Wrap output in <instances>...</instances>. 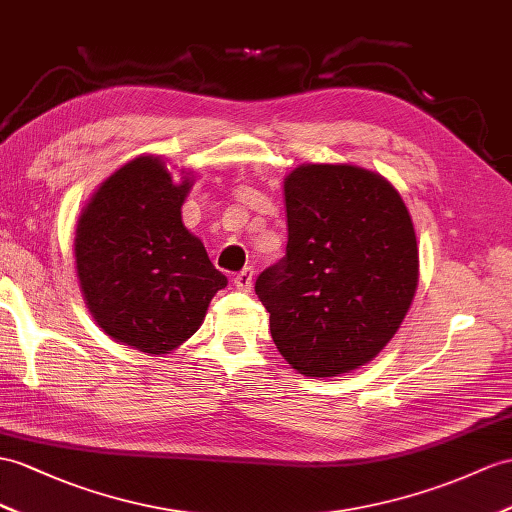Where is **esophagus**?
I'll return each instance as SVG.
<instances>
[{
	"mask_svg": "<svg viewBox=\"0 0 512 512\" xmlns=\"http://www.w3.org/2000/svg\"><path fill=\"white\" fill-rule=\"evenodd\" d=\"M234 286L239 291H249V289H252V286H254V269L252 267H245L241 273H236Z\"/></svg>",
	"mask_w": 512,
	"mask_h": 512,
	"instance_id": "34e87169",
	"label": "esophagus"
}]
</instances>
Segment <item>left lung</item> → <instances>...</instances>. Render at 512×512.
Listing matches in <instances>:
<instances>
[{"label": "left lung", "instance_id": "1", "mask_svg": "<svg viewBox=\"0 0 512 512\" xmlns=\"http://www.w3.org/2000/svg\"><path fill=\"white\" fill-rule=\"evenodd\" d=\"M286 256L256 295L278 352L308 378L371 363L400 330L419 282V249L400 191L380 173L336 162L284 178Z\"/></svg>", "mask_w": 512, "mask_h": 512}]
</instances>
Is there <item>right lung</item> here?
Masks as SVG:
<instances>
[{
  "label": "right lung",
  "instance_id": "obj_1",
  "mask_svg": "<svg viewBox=\"0 0 512 512\" xmlns=\"http://www.w3.org/2000/svg\"><path fill=\"white\" fill-rule=\"evenodd\" d=\"M191 186V171L173 180L162 156H136L97 186L76 223L86 308L110 339L152 356L191 339L228 284L182 221Z\"/></svg>",
  "mask_w": 512,
  "mask_h": 512
}]
</instances>
